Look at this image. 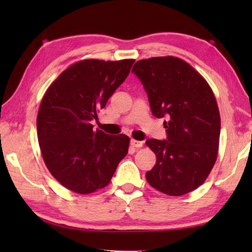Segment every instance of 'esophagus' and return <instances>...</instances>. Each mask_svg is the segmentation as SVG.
I'll return each mask as SVG.
<instances>
[{
	"label": "esophagus",
	"instance_id": "esophagus-1",
	"mask_svg": "<svg viewBox=\"0 0 252 252\" xmlns=\"http://www.w3.org/2000/svg\"><path fill=\"white\" fill-rule=\"evenodd\" d=\"M130 144H131V147H133V148H142L143 142L138 141V140H134V139H131Z\"/></svg>",
	"mask_w": 252,
	"mask_h": 252
}]
</instances>
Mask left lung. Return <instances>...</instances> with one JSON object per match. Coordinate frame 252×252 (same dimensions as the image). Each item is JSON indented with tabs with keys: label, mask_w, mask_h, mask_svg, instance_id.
I'll return each instance as SVG.
<instances>
[{
	"label": "left lung",
	"mask_w": 252,
	"mask_h": 252,
	"mask_svg": "<svg viewBox=\"0 0 252 252\" xmlns=\"http://www.w3.org/2000/svg\"><path fill=\"white\" fill-rule=\"evenodd\" d=\"M132 72L141 81L156 118H165L167 139H148L156 165L146 173L150 186L182 195L206 180L217 160L220 114L207 81L174 57L138 61Z\"/></svg>",
	"instance_id": "obj_1"
}]
</instances>
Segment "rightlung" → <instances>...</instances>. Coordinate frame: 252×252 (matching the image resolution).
Listing matches in <instances>:
<instances>
[{
    "mask_svg": "<svg viewBox=\"0 0 252 252\" xmlns=\"http://www.w3.org/2000/svg\"><path fill=\"white\" fill-rule=\"evenodd\" d=\"M133 63L80 61L62 72L44 94L37 139L49 171L66 189L81 194L102 189L126 156L129 136L94 130L91 121L125 82Z\"/></svg>",
    "mask_w": 252,
    "mask_h": 252,
    "instance_id": "right-lung-1",
    "label": "right lung"
}]
</instances>
